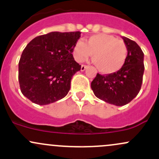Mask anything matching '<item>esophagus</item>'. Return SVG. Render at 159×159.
Segmentation results:
<instances>
[{
  "mask_svg": "<svg viewBox=\"0 0 159 159\" xmlns=\"http://www.w3.org/2000/svg\"><path fill=\"white\" fill-rule=\"evenodd\" d=\"M87 68H88V66H86V65H81V71H84L85 69H87Z\"/></svg>",
  "mask_w": 159,
  "mask_h": 159,
  "instance_id": "obj_1",
  "label": "esophagus"
}]
</instances>
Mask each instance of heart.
<instances>
[{"instance_id":"1","label":"heart","mask_w":159,"mask_h":159,"mask_svg":"<svg viewBox=\"0 0 159 159\" xmlns=\"http://www.w3.org/2000/svg\"><path fill=\"white\" fill-rule=\"evenodd\" d=\"M75 60L81 62L93 55V62L103 74L117 72L123 67L128 57V48L123 41L114 36L99 34L90 37L83 43L78 41L72 50Z\"/></svg>"}]
</instances>
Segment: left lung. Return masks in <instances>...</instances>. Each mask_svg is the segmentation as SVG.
Returning a JSON list of instances; mask_svg holds the SVG:
<instances>
[{
	"label": "left lung",
	"instance_id": "left-lung-1",
	"mask_svg": "<svg viewBox=\"0 0 159 159\" xmlns=\"http://www.w3.org/2000/svg\"><path fill=\"white\" fill-rule=\"evenodd\" d=\"M128 48V57L123 67L117 72L99 75L91 82L97 98L117 106L130 102L140 90L144 72V54L135 41L122 36Z\"/></svg>",
	"mask_w": 159,
	"mask_h": 159
}]
</instances>
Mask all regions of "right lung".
I'll use <instances>...</instances> for the list:
<instances>
[{
  "mask_svg": "<svg viewBox=\"0 0 159 159\" xmlns=\"http://www.w3.org/2000/svg\"><path fill=\"white\" fill-rule=\"evenodd\" d=\"M80 37V31H53L28 43L19 62V82L26 98L42 106L67 95L71 78L81 70L72 55Z\"/></svg>",
  "mask_w": 159,
  "mask_h": 159,
  "instance_id": "right-lung-1",
  "label": "right lung"
}]
</instances>
